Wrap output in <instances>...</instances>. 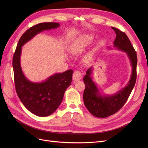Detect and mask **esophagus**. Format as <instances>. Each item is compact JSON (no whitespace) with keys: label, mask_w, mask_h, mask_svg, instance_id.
Instances as JSON below:
<instances>
[{"label":"esophagus","mask_w":148,"mask_h":148,"mask_svg":"<svg viewBox=\"0 0 148 148\" xmlns=\"http://www.w3.org/2000/svg\"><path fill=\"white\" fill-rule=\"evenodd\" d=\"M82 78V75L79 71H75L73 75V79L74 81H78L80 80Z\"/></svg>","instance_id":"esophagus-1"}]
</instances>
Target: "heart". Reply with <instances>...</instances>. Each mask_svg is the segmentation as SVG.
<instances>
[{
  "mask_svg": "<svg viewBox=\"0 0 148 148\" xmlns=\"http://www.w3.org/2000/svg\"><path fill=\"white\" fill-rule=\"evenodd\" d=\"M93 36L90 35H83L77 38L69 47V51L71 54L77 55L80 54L86 47L92 43ZM88 58L85 59L87 60Z\"/></svg>",
  "mask_w": 148,
  "mask_h": 148,
  "instance_id": "obj_1",
  "label": "heart"
}]
</instances>
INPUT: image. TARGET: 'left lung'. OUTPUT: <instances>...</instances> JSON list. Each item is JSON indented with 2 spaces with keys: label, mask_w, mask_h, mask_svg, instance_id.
<instances>
[{
  "label": "left lung",
  "mask_w": 148,
  "mask_h": 148,
  "mask_svg": "<svg viewBox=\"0 0 148 148\" xmlns=\"http://www.w3.org/2000/svg\"><path fill=\"white\" fill-rule=\"evenodd\" d=\"M116 36L113 42V47L126 53L132 68L129 82L125 87L116 94L106 95L100 92L97 85L93 81L92 67H90L84 77L85 89L83 93V101L89 112L97 118H106L118 112L128 99L136 81L137 54L127 35L119 29L112 27ZM109 49L112 48L108 47Z\"/></svg>",
  "instance_id": "1"
}]
</instances>
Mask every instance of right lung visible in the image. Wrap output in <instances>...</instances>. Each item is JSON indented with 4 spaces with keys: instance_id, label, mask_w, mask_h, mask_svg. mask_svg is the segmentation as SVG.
Masks as SVG:
<instances>
[{
    "instance_id": "1",
    "label": "right lung",
    "mask_w": 148,
    "mask_h": 148,
    "mask_svg": "<svg viewBox=\"0 0 148 148\" xmlns=\"http://www.w3.org/2000/svg\"><path fill=\"white\" fill-rule=\"evenodd\" d=\"M60 26L58 23H42L32 26L23 34L12 59L15 89L18 97L27 109L40 117H45L56 110L63 99L64 93L72 81L73 71L54 74L41 82L28 80L21 66V47L37 34Z\"/></svg>"
}]
</instances>
